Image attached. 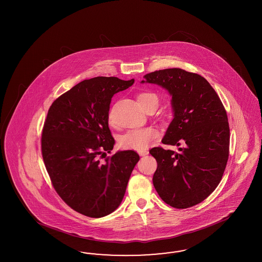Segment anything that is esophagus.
Masks as SVG:
<instances>
[{
	"instance_id": "esophagus-1",
	"label": "esophagus",
	"mask_w": 262,
	"mask_h": 262,
	"mask_svg": "<svg viewBox=\"0 0 262 262\" xmlns=\"http://www.w3.org/2000/svg\"><path fill=\"white\" fill-rule=\"evenodd\" d=\"M138 155L139 156H141V157H145V156H147L148 154H149V151H147V150H142V151H138Z\"/></svg>"
}]
</instances>
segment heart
<instances>
[{"mask_svg": "<svg viewBox=\"0 0 262 262\" xmlns=\"http://www.w3.org/2000/svg\"><path fill=\"white\" fill-rule=\"evenodd\" d=\"M137 101L145 110L147 105L151 103H159L158 96L151 92H142L137 95ZM159 130L152 127L134 128L122 135L120 138V145L122 148L142 151L145 150L151 141L159 137Z\"/></svg>", "mask_w": 262, "mask_h": 262, "instance_id": "1", "label": "heart"}]
</instances>
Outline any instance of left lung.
Returning a JSON list of instances; mask_svg holds the SVG:
<instances>
[{
    "label": "left lung",
    "instance_id": "1",
    "mask_svg": "<svg viewBox=\"0 0 262 262\" xmlns=\"http://www.w3.org/2000/svg\"><path fill=\"white\" fill-rule=\"evenodd\" d=\"M145 80L172 96L174 118L162 143L181 146L179 152L155 147L158 168L152 183L159 197L176 208H187L207 198L221 182L229 159L227 112L204 77L180 68L151 72Z\"/></svg>",
    "mask_w": 262,
    "mask_h": 262
}]
</instances>
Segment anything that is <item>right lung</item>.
Instances as JSON below:
<instances>
[{
  "label": "right lung",
  "mask_w": 262,
  "mask_h": 262,
  "mask_svg": "<svg viewBox=\"0 0 262 262\" xmlns=\"http://www.w3.org/2000/svg\"><path fill=\"white\" fill-rule=\"evenodd\" d=\"M134 82L116 77L85 79L59 96L48 111L43 160L56 193L80 214L100 218L113 212L139 160L135 151L105 158L115 143L108 127L111 98Z\"/></svg>",
  "instance_id": "add662e5"
}]
</instances>
